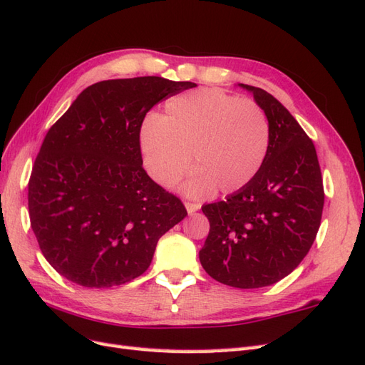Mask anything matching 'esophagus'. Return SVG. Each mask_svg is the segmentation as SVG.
Returning a JSON list of instances; mask_svg holds the SVG:
<instances>
[{"label":"esophagus","instance_id":"obj_1","mask_svg":"<svg viewBox=\"0 0 365 365\" xmlns=\"http://www.w3.org/2000/svg\"><path fill=\"white\" fill-rule=\"evenodd\" d=\"M185 207H186V211H188L190 214L195 212L197 210H200V203H195V202H185Z\"/></svg>","mask_w":365,"mask_h":365}]
</instances>
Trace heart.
<instances>
[{
  "instance_id": "obj_1",
  "label": "heart",
  "mask_w": 365,
  "mask_h": 365,
  "mask_svg": "<svg viewBox=\"0 0 365 365\" xmlns=\"http://www.w3.org/2000/svg\"><path fill=\"white\" fill-rule=\"evenodd\" d=\"M269 148V123L255 100L216 88L180 93L165 115H149L140 128V153L149 177L165 188L179 182L191 165L183 191L191 197L244 188L262 168Z\"/></svg>"
}]
</instances>
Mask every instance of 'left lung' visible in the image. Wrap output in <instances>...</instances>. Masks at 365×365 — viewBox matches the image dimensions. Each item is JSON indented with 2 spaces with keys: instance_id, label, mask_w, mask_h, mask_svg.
<instances>
[{
  "instance_id": "obj_1",
  "label": "left lung",
  "mask_w": 365,
  "mask_h": 365,
  "mask_svg": "<svg viewBox=\"0 0 365 365\" xmlns=\"http://www.w3.org/2000/svg\"><path fill=\"white\" fill-rule=\"evenodd\" d=\"M253 92L269 123L260 171L225 200L203 205L210 232L199 259L217 282L236 288L276 284L302 262L321 225L324 185L312 138L267 91Z\"/></svg>"
}]
</instances>
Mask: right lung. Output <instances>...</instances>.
<instances>
[{"label": "right lung", "mask_w": 365, "mask_h": 365, "mask_svg": "<svg viewBox=\"0 0 365 365\" xmlns=\"http://www.w3.org/2000/svg\"><path fill=\"white\" fill-rule=\"evenodd\" d=\"M194 86L162 77L98 81L48 130L27 185L31 227L46 260L71 282H130L188 214L143 170L140 128L158 101Z\"/></svg>", "instance_id": "add662e5"}]
</instances>
